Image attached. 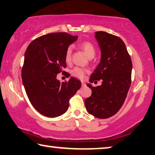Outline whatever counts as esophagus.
<instances>
[{
    "mask_svg": "<svg viewBox=\"0 0 155 155\" xmlns=\"http://www.w3.org/2000/svg\"><path fill=\"white\" fill-rule=\"evenodd\" d=\"M81 84H82V87H85V85H85V83H84V82H81Z\"/></svg>",
    "mask_w": 155,
    "mask_h": 155,
    "instance_id": "esophagus-1",
    "label": "esophagus"
}]
</instances>
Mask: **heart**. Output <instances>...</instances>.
Returning <instances> with one entry per match:
<instances>
[{"label": "heart", "mask_w": 155, "mask_h": 155, "mask_svg": "<svg viewBox=\"0 0 155 155\" xmlns=\"http://www.w3.org/2000/svg\"><path fill=\"white\" fill-rule=\"evenodd\" d=\"M80 47L82 50L85 51L87 56L90 58L94 57L96 54V48L94 45L89 41H85L80 45ZM72 46H69L65 51V60L67 63H70L72 60ZM87 72V70L78 67H76L72 70V74L74 77L83 79L85 77V73Z\"/></svg>", "instance_id": "heart-1"}]
</instances>
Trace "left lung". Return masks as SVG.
Wrapping results in <instances>:
<instances>
[{"mask_svg": "<svg viewBox=\"0 0 155 155\" xmlns=\"http://www.w3.org/2000/svg\"><path fill=\"white\" fill-rule=\"evenodd\" d=\"M95 37L101 52L99 64L90 76V83L101 80L99 86H87L92 95L85 100L87 111L107 119L119 111L126 100L131 85L132 64L126 45L121 38L105 31H96Z\"/></svg>", "mask_w": 155, "mask_h": 155, "instance_id": "obj_1", "label": "left lung"}]
</instances>
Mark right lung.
<instances>
[{
  "label": "right lung",
  "mask_w": 155,
  "mask_h": 155,
  "mask_svg": "<svg viewBox=\"0 0 155 155\" xmlns=\"http://www.w3.org/2000/svg\"><path fill=\"white\" fill-rule=\"evenodd\" d=\"M77 38L66 32L48 34L34 40L25 53L21 70L25 90L33 107L44 116L56 117L64 114L69 101L81 86L74 77L67 82L56 78L57 74L66 68V50ZM65 74L66 77L70 76Z\"/></svg>",
  "instance_id": "add662e5"
}]
</instances>
